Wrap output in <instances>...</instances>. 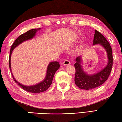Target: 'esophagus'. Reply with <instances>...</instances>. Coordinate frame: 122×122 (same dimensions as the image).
I'll list each match as a JSON object with an SVG mask.
<instances>
[{
    "instance_id": "1",
    "label": "esophagus",
    "mask_w": 122,
    "mask_h": 122,
    "mask_svg": "<svg viewBox=\"0 0 122 122\" xmlns=\"http://www.w3.org/2000/svg\"><path fill=\"white\" fill-rule=\"evenodd\" d=\"M70 64H71L70 61H69L68 60H67V59L66 60H65L63 62V65L64 66H69L70 65Z\"/></svg>"
}]
</instances>
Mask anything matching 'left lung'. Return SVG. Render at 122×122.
<instances>
[{
  "instance_id": "8db88e82",
  "label": "left lung",
  "mask_w": 122,
  "mask_h": 122,
  "mask_svg": "<svg viewBox=\"0 0 122 122\" xmlns=\"http://www.w3.org/2000/svg\"><path fill=\"white\" fill-rule=\"evenodd\" d=\"M97 44L100 45L106 51L108 59L107 64L105 67L97 73L89 75L84 71L83 68L81 56L77 57L75 59L76 63L74 64L76 69L75 83L81 89L88 90L97 87L105 83L110 76L113 66L112 49L110 43L103 35L95 30L93 45Z\"/></svg>"
}]
</instances>
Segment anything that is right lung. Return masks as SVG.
I'll list each match as a JSON object with an SVG mask.
<instances>
[{"label":"right lung","mask_w":122,"mask_h":122,"mask_svg":"<svg viewBox=\"0 0 122 122\" xmlns=\"http://www.w3.org/2000/svg\"><path fill=\"white\" fill-rule=\"evenodd\" d=\"M41 29V28L37 29H32L27 31L25 33L20 35L18 38H17L15 41H14L13 44L12 45L10 51V56H9V68L10 70L11 71L12 74V77H13L14 80L16 82V83L18 84L21 88L24 89L28 92L33 93H39L41 92H43L46 91L52 83L53 79L54 76L55 74L56 71L58 70V69L60 67L61 65L59 64L58 61H51L49 63L48 66H47L46 75L44 79L41 81L40 83L36 84V85H31V86H26L24 85L21 83H19L16 79L14 77L13 74L11 71V56L12 52L14 49L16 48V47L18 46L19 45L21 44L23 42L30 40V39H33L34 37L35 36L36 33L37 31Z\"/></svg>","instance_id":"add662e5"}]
</instances>
